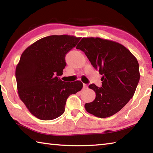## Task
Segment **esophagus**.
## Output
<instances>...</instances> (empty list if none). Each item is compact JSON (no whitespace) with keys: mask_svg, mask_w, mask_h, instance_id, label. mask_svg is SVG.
Listing matches in <instances>:
<instances>
[{"mask_svg":"<svg viewBox=\"0 0 153 153\" xmlns=\"http://www.w3.org/2000/svg\"><path fill=\"white\" fill-rule=\"evenodd\" d=\"M83 88L88 89V85L86 84H83Z\"/></svg>","mask_w":153,"mask_h":153,"instance_id":"obj_1","label":"esophagus"}]
</instances>
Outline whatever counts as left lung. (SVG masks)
<instances>
[{
	"instance_id": "1",
	"label": "left lung",
	"mask_w": 153,
	"mask_h": 153,
	"mask_svg": "<svg viewBox=\"0 0 153 153\" xmlns=\"http://www.w3.org/2000/svg\"><path fill=\"white\" fill-rule=\"evenodd\" d=\"M84 52L94 69L102 75V86L89 88L96 93L92 102L85 104L87 112L97 117H111L133 97L140 80L139 64L121 44L100 38H83L76 46Z\"/></svg>"
}]
</instances>
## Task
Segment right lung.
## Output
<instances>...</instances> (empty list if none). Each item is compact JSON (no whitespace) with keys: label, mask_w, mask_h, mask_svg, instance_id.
Here are the masks:
<instances>
[{"label":"right lung","mask_w":153,"mask_h":153,"mask_svg":"<svg viewBox=\"0 0 153 153\" xmlns=\"http://www.w3.org/2000/svg\"><path fill=\"white\" fill-rule=\"evenodd\" d=\"M80 39L68 35L47 36L22 53L15 70L18 94L36 117H59L64 113L67 98L82 90L80 81L67 83L59 77L66 66V54Z\"/></svg>","instance_id":"right-lung-1"}]
</instances>
